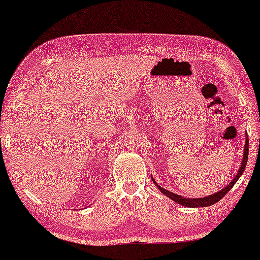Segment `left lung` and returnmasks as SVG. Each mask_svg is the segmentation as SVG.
Returning <instances> with one entry per match:
<instances>
[{"mask_svg": "<svg viewBox=\"0 0 260 260\" xmlns=\"http://www.w3.org/2000/svg\"><path fill=\"white\" fill-rule=\"evenodd\" d=\"M246 144H245V150H244V155H242V161H241V165L240 168L238 170V172H237L236 176L234 178V180L230 182V183L224 186L223 189H221L220 191H218L217 193H213V194L211 196H208V197H203V198H185V197H182V196H179V194H175V193L171 192V191H168L167 189H164V187L159 186L156 181L154 180L153 176H151L152 178V181L154 182V184H155L157 186V189L161 191L165 197H168L169 199H171V200H173L174 202L181 204V206L183 207H187V208H200V207H209V206H212V204L217 203L218 201L221 200V199L227 194V193L231 190V187H233L236 182L239 180V178L241 176V174L244 173V171L246 169V164H247V159H248V153H249V142H248V136L246 134Z\"/></svg>", "mask_w": 260, "mask_h": 260, "instance_id": "left-lung-1", "label": "left lung"}]
</instances>
